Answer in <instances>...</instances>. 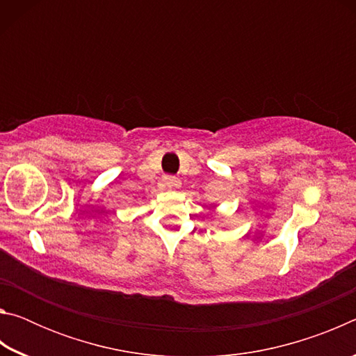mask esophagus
Segmentation results:
<instances>
[{"label":"esophagus","mask_w":356,"mask_h":356,"mask_svg":"<svg viewBox=\"0 0 356 356\" xmlns=\"http://www.w3.org/2000/svg\"><path fill=\"white\" fill-rule=\"evenodd\" d=\"M163 184L165 186H168V188H174V186L179 185V179H176L174 176H165Z\"/></svg>","instance_id":"esophagus-1"}]
</instances>
